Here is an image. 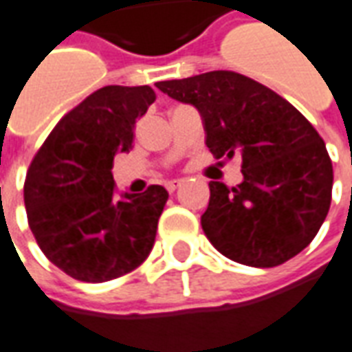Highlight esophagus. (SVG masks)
<instances>
[{
	"label": "esophagus",
	"instance_id": "esophagus-1",
	"mask_svg": "<svg viewBox=\"0 0 352 352\" xmlns=\"http://www.w3.org/2000/svg\"><path fill=\"white\" fill-rule=\"evenodd\" d=\"M184 184V181H181V179H177V181H169V183H166V188H168L169 194H173V192L177 190V188H181Z\"/></svg>",
	"mask_w": 352,
	"mask_h": 352
}]
</instances>
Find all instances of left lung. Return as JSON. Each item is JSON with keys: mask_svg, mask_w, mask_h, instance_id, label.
Listing matches in <instances>:
<instances>
[{"mask_svg": "<svg viewBox=\"0 0 352 352\" xmlns=\"http://www.w3.org/2000/svg\"><path fill=\"white\" fill-rule=\"evenodd\" d=\"M198 109L217 158L241 156L243 183H209L207 239L226 258L273 267L317 236L332 201L333 169L318 131L272 88L236 72L156 82Z\"/></svg>", "mask_w": 352, "mask_h": 352, "instance_id": "8db88e82", "label": "left lung"}]
</instances>
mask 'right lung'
I'll return each mask as SVG.
<instances>
[{"label": "right lung", "instance_id": "obj_1", "mask_svg": "<svg viewBox=\"0 0 352 352\" xmlns=\"http://www.w3.org/2000/svg\"><path fill=\"white\" fill-rule=\"evenodd\" d=\"M156 100L151 87H103L73 107L35 153L24 181L28 224L43 254L85 283L133 272L151 254L168 190L116 198L113 160Z\"/></svg>", "mask_w": 352, "mask_h": 352}]
</instances>
